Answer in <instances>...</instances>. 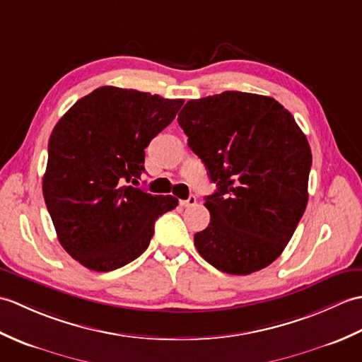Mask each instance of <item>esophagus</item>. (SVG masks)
<instances>
[{
	"instance_id": "obj_1",
	"label": "esophagus",
	"mask_w": 362,
	"mask_h": 362,
	"mask_svg": "<svg viewBox=\"0 0 362 362\" xmlns=\"http://www.w3.org/2000/svg\"><path fill=\"white\" fill-rule=\"evenodd\" d=\"M196 202H197L196 196H189L187 201H180V205L182 206H193V205H196Z\"/></svg>"
}]
</instances>
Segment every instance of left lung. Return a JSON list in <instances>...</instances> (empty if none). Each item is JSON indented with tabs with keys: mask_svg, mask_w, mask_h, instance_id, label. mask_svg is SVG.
<instances>
[{
	"mask_svg": "<svg viewBox=\"0 0 362 362\" xmlns=\"http://www.w3.org/2000/svg\"><path fill=\"white\" fill-rule=\"evenodd\" d=\"M188 146L209 169L210 224L194 235L219 271L249 275L280 257L308 204L313 156L294 117L274 98L224 91L179 113Z\"/></svg>",
	"mask_w": 362,
	"mask_h": 362,
	"instance_id": "1",
	"label": "left lung"
}]
</instances>
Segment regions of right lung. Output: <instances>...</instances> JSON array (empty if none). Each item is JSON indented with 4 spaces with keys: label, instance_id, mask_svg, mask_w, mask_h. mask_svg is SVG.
<instances>
[{
    "label": "right lung",
    "instance_id": "1",
    "mask_svg": "<svg viewBox=\"0 0 362 362\" xmlns=\"http://www.w3.org/2000/svg\"><path fill=\"white\" fill-rule=\"evenodd\" d=\"M183 99L99 87L52 129L43 197L59 243L90 271L110 272L148 249L174 196L129 185L144 173V149L171 124Z\"/></svg>",
    "mask_w": 362,
    "mask_h": 362
}]
</instances>
